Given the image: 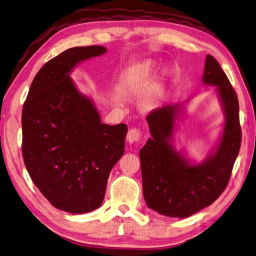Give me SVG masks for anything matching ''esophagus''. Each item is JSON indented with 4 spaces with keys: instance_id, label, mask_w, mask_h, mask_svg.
<instances>
[{
    "instance_id": "1",
    "label": "esophagus",
    "mask_w": 256,
    "mask_h": 256,
    "mask_svg": "<svg viewBox=\"0 0 256 256\" xmlns=\"http://www.w3.org/2000/svg\"><path fill=\"white\" fill-rule=\"evenodd\" d=\"M142 131H140V128H133L131 130H128V142L130 144H133V143H140V140H142Z\"/></svg>"
}]
</instances>
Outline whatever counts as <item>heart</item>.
Instances as JSON below:
<instances>
[{"label":"heart","mask_w":256,"mask_h":256,"mask_svg":"<svg viewBox=\"0 0 256 256\" xmlns=\"http://www.w3.org/2000/svg\"><path fill=\"white\" fill-rule=\"evenodd\" d=\"M153 69V64L150 62H146L138 64L135 69V74H136V77H146L150 72V70ZM157 104V98L156 96H152L150 99L146 101V106L148 108H154Z\"/></svg>","instance_id":"b5f03b06"}]
</instances>
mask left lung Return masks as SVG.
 I'll use <instances>...</instances> for the list:
<instances>
[{"mask_svg": "<svg viewBox=\"0 0 256 256\" xmlns=\"http://www.w3.org/2000/svg\"><path fill=\"white\" fill-rule=\"evenodd\" d=\"M202 81L216 86L226 112V125L214 154L199 165H190L174 150L170 138L178 106L150 111L146 121L152 138L140 150L143 194L148 208L172 218H187L210 206L224 192L241 146L238 100L226 72L206 55Z\"/></svg>", "mask_w": 256, "mask_h": 256, "instance_id": "1", "label": "left lung"}]
</instances>
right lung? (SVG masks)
<instances>
[{"label":"right lung","mask_w":256,"mask_h":256,"mask_svg":"<svg viewBox=\"0 0 256 256\" xmlns=\"http://www.w3.org/2000/svg\"><path fill=\"white\" fill-rule=\"evenodd\" d=\"M106 52L74 47L35 76L22 112V153L26 170L57 209L86 214L101 206L108 178L124 153L126 124H103L94 103L69 77L72 69Z\"/></svg>","instance_id":"right-lung-1"}]
</instances>
